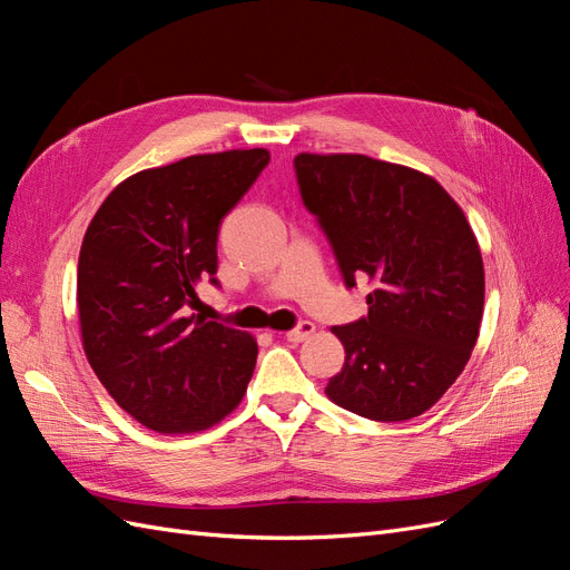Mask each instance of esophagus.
<instances>
[{
    "label": "esophagus",
    "instance_id": "1",
    "mask_svg": "<svg viewBox=\"0 0 570 570\" xmlns=\"http://www.w3.org/2000/svg\"><path fill=\"white\" fill-rule=\"evenodd\" d=\"M316 333V325L312 323V321H302L295 331H289L287 333V340L289 342H295V344H299V342H304V340H308Z\"/></svg>",
    "mask_w": 570,
    "mask_h": 570
}]
</instances>
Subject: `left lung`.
Returning <instances> with one entry per match:
<instances>
[{
    "label": "left lung",
    "mask_w": 570,
    "mask_h": 570,
    "mask_svg": "<svg viewBox=\"0 0 570 570\" xmlns=\"http://www.w3.org/2000/svg\"><path fill=\"white\" fill-rule=\"evenodd\" d=\"M295 168L344 283L366 275L373 285L368 316L333 327L344 366L325 394L371 421L416 419L454 385L478 342L485 268L471 223L416 168L312 151Z\"/></svg>",
    "instance_id": "left-lung-1"
}]
</instances>
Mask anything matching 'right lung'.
<instances>
[{
	"instance_id": "obj_1",
	"label": "right lung",
	"mask_w": 570,
	"mask_h": 570,
	"mask_svg": "<svg viewBox=\"0 0 570 570\" xmlns=\"http://www.w3.org/2000/svg\"><path fill=\"white\" fill-rule=\"evenodd\" d=\"M271 161L264 147L195 154L118 183L78 256L85 356L116 404L149 430L187 435L237 409L256 340L202 314L218 283L220 220Z\"/></svg>"
}]
</instances>
